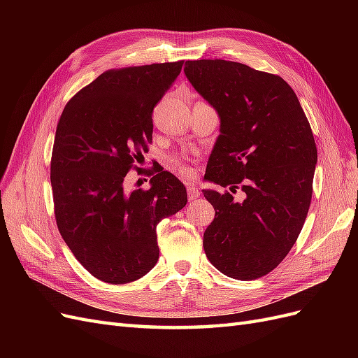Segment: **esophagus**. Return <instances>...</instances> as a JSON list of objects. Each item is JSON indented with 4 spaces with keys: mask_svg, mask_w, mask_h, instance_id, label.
<instances>
[{
    "mask_svg": "<svg viewBox=\"0 0 358 358\" xmlns=\"http://www.w3.org/2000/svg\"><path fill=\"white\" fill-rule=\"evenodd\" d=\"M200 189L197 187H188V199L189 200H196L200 197Z\"/></svg>",
    "mask_w": 358,
    "mask_h": 358,
    "instance_id": "esophagus-1",
    "label": "esophagus"
}]
</instances>
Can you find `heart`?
Instances as JSON below:
<instances>
[{
  "label": "heart",
  "instance_id": "obj_1",
  "mask_svg": "<svg viewBox=\"0 0 358 358\" xmlns=\"http://www.w3.org/2000/svg\"><path fill=\"white\" fill-rule=\"evenodd\" d=\"M170 167L175 170L178 175H180L182 178H191L192 176V170L185 164V161L179 157H173L170 158Z\"/></svg>",
  "mask_w": 358,
  "mask_h": 358
}]
</instances>
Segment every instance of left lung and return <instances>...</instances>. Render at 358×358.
<instances>
[{
	"label": "left lung",
	"mask_w": 358,
	"mask_h": 358,
	"mask_svg": "<svg viewBox=\"0 0 358 358\" xmlns=\"http://www.w3.org/2000/svg\"><path fill=\"white\" fill-rule=\"evenodd\" d=\"M183 71L221 119L204 178L230 187L203 189L215 208L206 257L229 278H262L287 257L309 210L318 159L309 121L280 76L224 59L187 61ZM239 187L244 200L234 202Z\"/></svg>",
	"instance_id": "left-lung-1"
}]
</instances>
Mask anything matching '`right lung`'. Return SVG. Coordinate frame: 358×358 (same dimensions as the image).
Wrapping results in <instances>:
<instances>
[{"instance_id": "right-lung-1", "label": "right lung", "mask_w": 358, "mask_h": 358, "mask_svg": "<svg viewBox=\"0 0 358 358\" xmlns=\"http://www.w3.org/2000/svg\"><path fill=\"white\" fill-rule=\"evenodd\" d=\"M183 61L107 70L64 107L50 161L55 220L78 262L107 284L145 276L159 257L157 225L188 201L183 183L154 169L149 189H125L152 142V112Z\"/></svg>"}]
</instances>
